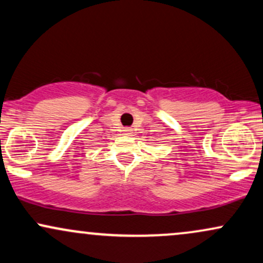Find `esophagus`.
<instances>
[{"label": "esophagus", "mask_w": 263, "mask_h": 263, "mask_svg": "<svg viewBox=\"0 0 263 263\" xmlns=\"http://www.w3.org/2000/svg\"><path fill=\"white\" fill-rule=\"evenodd\" d=\"M123 132H125V135H129V132H131V129L126 128V129H125V131H123Z\"/></svg>", "instance_id": "obj_1"}]
</instances>
